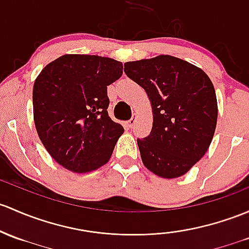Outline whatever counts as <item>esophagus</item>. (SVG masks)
<instances>
[{"mask_svg":"<svg viewBox=\"0 0 249 249\" xmlns=\"http://www.w3.org/2000/svg\"><path fill=\"white\" fill-rule=\"evenodd\" d=\"M135 123H136V117H132L131 119L127 120V126H129V127H133V125H135Z\"/></svg>","mask_w":249,"mask_h":249,"instance_id":"esophagus-1","label":"esophagus"}]
</instances>
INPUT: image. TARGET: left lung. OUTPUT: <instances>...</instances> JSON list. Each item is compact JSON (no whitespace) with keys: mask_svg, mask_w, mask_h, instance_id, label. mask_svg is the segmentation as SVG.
Returning <instances> with one entry per match:
<instances>
[{"mask_svg":"<svg viewBox=\"0 0 249 249\" xmlns=\"http://www.w3.org/2000/svg\"><path fill=\"white\" fill-rule=\"evenodd\" d=\"M124 71L146 91L153 107L150 135L137 140L146 168L166 179L179 178L203 158L217 123V99L203 70L161 54L126 62Z\"/></svg>","mask_w":249,"mask_h":249,"instance_id":"obj_1","label":"left lung"}]
</instances>
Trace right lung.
Wrapping results in <instances>:
<instances>
[{
    "label": "right lung",
    "instance_id": "1",
    "mask_svg": "<svg viewBox=\"0 0 249 249\" xmlns=\"http://www.w3.org/2000/svg\"><path fill=\"white\" fill-rule=\"evenodd\" d=\"M123 74L108 57L64 54L46 65L33 86L39 138L64 168L88 173L111 159L124 127L108 117L107 86Z\"/></svg>",
    "mask_w": 249,
    "mask_h": 249
}]
</instances>
